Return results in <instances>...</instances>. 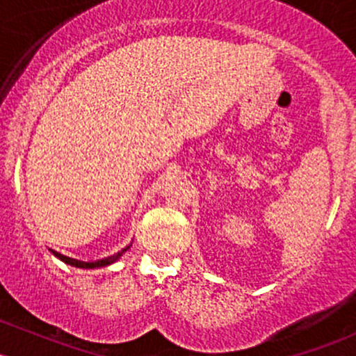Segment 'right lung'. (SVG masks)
<instances>
[{
  "label": "right lung",
  "instance_id": "1",
  "mask_svg": "<svg viewBox=\"0 0 356 356\" xmlns=\"http://www.w3.org/2000/svg\"><path fill=\"white\" fill-rule=\"evenodd\" d=\"M127 249H129V246H127L125 249H122V251H120V252H117V254H113V256H108V257H105V259H99V261H95V263H85V261L73 259V257L63 256V254H60V252H56V251H51V252H53V254H55L56 257H60V259L63 261V263H67V264H72V266H75V268H85V269H92V268H102V266H108V264L115 263V261H117L118 257H120L122 254H124V252L127 251Z\"/></svg>",
  "mask_w": 356,
  "mask_h": 356
}]
</instances>
